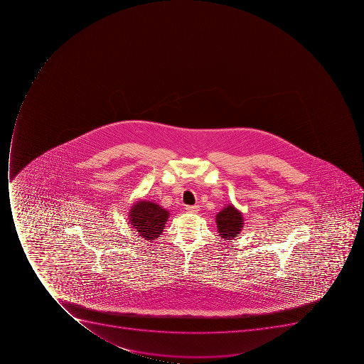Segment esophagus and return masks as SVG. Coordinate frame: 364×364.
Wrapping results in <instances>:
<instances>
[{"label":"esophagus","instance_id":"obj_1","mask_svg":"<svg viewBox=\"0 0 364 364\" xmlns=\"http://www.w3.org/2000/svg\"><path fill=\"white\" fill-rule=\"evenodd\" d=\"M186 210L188 213H193L195 214V213L199 212V206H197V205H195V206H186Z\"/></svg>","mask_w":364,"mask_h":364}]
</instances>
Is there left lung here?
<instances>
[{"label":"left lung","instance_id":"1","mask_svg":"<svg viewBox=\"0 0 364 364\" xmlns=\"http://www.w3.org/2000/svg\"><path fill=\"white\" fill-rule=\"evenodd\" d=\"M216 225L220 237L224 240H232L244 228L242 213L230 203L216 215Z\"/></svg>","mask_w":364,"mask_h":364}]
</instances>
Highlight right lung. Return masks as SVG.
Masks as SVG:
<instances>
[{
    "mask_svg": "<svg viewBox=\"0 0 364 364\" xmlns=\"http://www.w3.org/2000/svg\"><path fill=\"white\" fill-rule=\"evenodd\" d=\"M129 216V223L138 232L139 237L152 241L161 235L169 213L157 203L140 200L133 205Z\"/></svg>",
    "mask_w": 364,
    "mask_h": 364,
    "instance_id": "right-lung-1",
    "label": "right lung"
}]
</instances>
